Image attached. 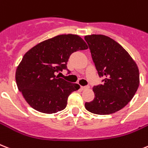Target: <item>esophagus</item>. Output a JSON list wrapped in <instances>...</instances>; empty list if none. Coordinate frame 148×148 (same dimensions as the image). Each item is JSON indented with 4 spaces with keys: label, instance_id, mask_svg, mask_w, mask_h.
Segmentation results:
<instances>
[{
    "label": "esophagus",
    "instance_id": "1",
    "mask_svg": "<svg viewBox=\"0 0 148 148\" xmlns=\"http://www.w3.org/2000/svg\"><path fill=\"white\" fill-rule=\"evenodd\" d=\"M90 88V86L87 85V86H81V89L82 90H86V89H89Z\"/></svg>",
    "mask_w": 148,
    "mask_h": 148
}]
</instances>
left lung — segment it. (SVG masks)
<instances>
[{
  "mask_svg": "<svg viewBox=\"0 0 148 148\" xmlns=\"http://www.w3.org/2000/svg\"><path fill=\"white\" fill-rule=\"evenodd\" d=\"M91 56L103 84L93 87L95 97L85 103L86 110L109 115L124 108L138 88L139 71L130 55L116 41L104 35L86 36Z\"/></svg>",
  "mask_w": 148,
  "mask_h": 148,
  "instance_id": "obj_1",
  "label": "left lung"
}]
</instances>
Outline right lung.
Returning <instances> with one entry per match:
<instances>
[{
	"label": "right lung",
	"instance_id": "obj_1",
	"mask_svg": "<svg viewBox=\"0 0 148 148\" xmlns=\"http://www.w3.org/2000/svg\"><path fill=\"white\" fill-rule=\"evenodd\" d=\"M87 49L79 36L68 34L43 41L29 49L16 71L17 87L29 105L47 114L65 109L69 95L80 86L55 74L68 70L67 63L72 53Z\"/></svg>",
	"mask_w": 148,
	"mask_h": 148
}]
</instances>
